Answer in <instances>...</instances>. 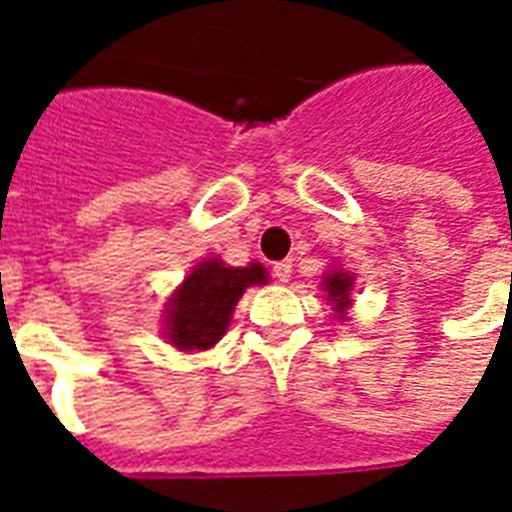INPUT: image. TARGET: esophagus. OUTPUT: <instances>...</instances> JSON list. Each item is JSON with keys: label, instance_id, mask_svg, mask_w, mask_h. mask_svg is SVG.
Returning <instances> with one entry per match:
<instances>
[{"label": "esophagus", "instance_id": "obj_1", "mask_svg": "<svg viewBox=\"0 0 512 512\" xmlns=\"http://www.w3.org/2000/svg\"><path fill=\"white\" fill-rule=\"evenodd\" d=\"M273 276H276V281H281V284H287L289 276H292V263H289V260H281V263L273 265Z\"/></svg>", "mask_w": 512, "mask_h": 512}]
</instances>
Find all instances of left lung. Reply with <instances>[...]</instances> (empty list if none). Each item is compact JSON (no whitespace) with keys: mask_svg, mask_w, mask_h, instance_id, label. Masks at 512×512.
<instances>
[{"mask_svg":"<svg viewBox=\"0 0 512 512\" xmlns=\"http://www.w3.org/2000/svg\"><path fill=\"white\" fill-rule=\"evenodd\" d=\"M353 276L348 271H342V268H332V271L324 273V279H321V289L327 292V300L335 305L337 319H345V311L350 308V292H353Z\"/></svg>","mask_w":512,"mask_h":512,"instance_id":"1","label":"left lung"}]
</instances>
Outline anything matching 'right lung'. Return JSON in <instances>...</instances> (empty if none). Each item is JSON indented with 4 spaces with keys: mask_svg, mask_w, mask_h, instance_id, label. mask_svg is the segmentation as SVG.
I'll list each match as a JSON object with an SVG mask.
<instances>
[{
    "mask_svg": "<svg viewBox=\"0 0 512 512\" xmlns=\"http://www.w3.org/2000/svg\"><path fill=\"white\" fill-rule=\"evenodd\" d=\"M268 271L260 263L233 268L217 257L199 263L172 292L164 316V335L177 350H207L223 340L233 308L252 284H265Z\"/></svg>",
    "mask_w": 512,
    "mask_h": 512,
    "instance_id": "1",
    "label": "right lung"
}]
</instances>
